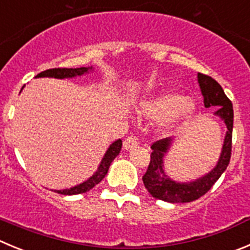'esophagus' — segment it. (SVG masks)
I'll list each match as a JSON object with an SVG mask.
<instances>
[{
    "instance_id": "obj_1",
    "label": "esophagus",
    "mask_w": 250,
    "mask_h": 250,
    "mask_svg": "<svg viewBox=\"0 0 250 250\" xmlns=\"http://www.w3.org/2000/svg\"><path fill=\"white\" fill-rule=\"evenodd\" d=\"M138 144V138L134 136H130L128 137V138H125V141L123 142V148H125V150H132V149L136 148Z\"/></svg>"
}]
</instances>
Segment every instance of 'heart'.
<instances>
[{"label": "heart", "mask_w": 250, "mask_h": 250, "mask_svg": "<svg viewBox=\"0 0 250 250\" xmlns=\"http://www.w3.org/2000/svg\"><path fill=\"white\" fill-rule=\"evenodd\" d=\"M137 112L146 120L159 121L160 132L171 134L192 120L196 104L192 99L183 97L176 92L163 91L142 99L137 104Z\"/></svg>", "instance_id": "1"}]
</instances>
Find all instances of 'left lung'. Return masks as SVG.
<instances>
[{"label":"left lung","mask_w":250,"mask_h":250,"mask_svg":"<svg viewBox=\"0 0 250 250\" xmlns=\"http://www.w3.org/2000/svg\"><path fill=\"white\" fill-rule=\"evenodd\" d=\"M197 81H199L200 90L204 96L205 107L208 108V107L214 106L218 108L214 112V114L225 122L227 132H226L222 150H221L216 167L200 178L191 181H184V183L172 180L165 171L164 160L174 139L165 138L151 146L153 151L150 154V163L143 176L144 186L153 197L170 202V204H179V202L184 204V202H191L200 199L220 179L221 175L227 169L230 160L233 130L232 102L226 96L225 91L221 87L220 83L211 76L197 74Z\"/></svg>","instance_id":"1"}]
</instances>
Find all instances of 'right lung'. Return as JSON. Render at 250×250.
<instances>
[{
    "label": "right lung",
    "instance_id": "obj_1",
    "mask_svg": "<svg viewBox=\"0 0 250 250\" xmlns=\"http://www.w3.org/2000/svg\"><path fill=\"white\" fill-rule=\"evenodd\" d=\"M93 71V66H87V67H76V69H49L45 70V71L41 72L36 78H54V79H72V78H78V76H83L85 74H88V72ZM23 90V87H22ZM21 90V91H22ZM121 148H122V141L121 139H117L116 142L111 144L108 146V149L104 153V158H102L101 163H100L99 167L95 172H93L92 176L87 179L83 183L79 184V185L74 186V188H64V190H55V192L60 193V195H78V193L87 192L88 190L96 186L97 184L101 183L104 180V178L107 175V171L109 169V165L113 162L114 158L117 157L120 154Z\"/></svg>",
    "mask_w": 250,
    "mask_h": 250
}]
</instances>
